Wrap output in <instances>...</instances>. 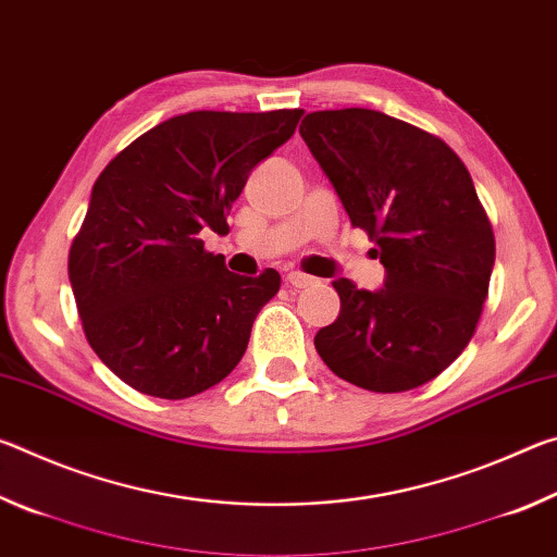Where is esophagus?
Here are the masks:
<instances>
[{
    "label": "esophagus",
    "instance_id": "34e87169",
    "mask_svg": "<svg viewBox=\"0 0 557 557\" xmlns=\"http://www.w3.org/2000/svg\"><path fill=\"white\" fill-rule=\"evenodd\" d=\"M287 282L292 287H297V289H305V287H314L317 285V277H312V275H307V272H289L287 275Z\"/></svg>",
    "mask_w": 557,
    "mask_h": 557
}]
</instances>
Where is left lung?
Wrapping results in <instances>:
<instances>
[{"instance_id": "8db88e82", "label": "left lung", "mask_w": 557, "mask_h": 557, "mask_svg": "<svg viewBox=\"0 0 557 557\" xmlns=\"http://www.w3.org/2000/svg\"><path fill=\"white\" fill-rule=\"evenodd\" d=\"M299 135L388 272L379 292L334 282L342 312L317 332V354L358 388H420L484 312L496 240L474 182L440 137L379 110L309 112Z\"/></svg>"}]
</instances>
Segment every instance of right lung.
<instances>
[{
    "instance_id": "1",
    "label": "right lung",
    "mask_w": 557,
    "mask_h": 557,
    "mask_svg": "<svg viewBox=\"0 0 557 557\" xmlns=\"http://www.w3.org/2000/svg\"><path fill=\"white\" fill-rule=\"evenodd\" d=\"M301 115L186 112L102 169L71 243L69 277L90 348L129 388L182 400L238 366L280 275H233L201 233H228L252 166L295 135Z\"/></svg>"
}]
</instances>
